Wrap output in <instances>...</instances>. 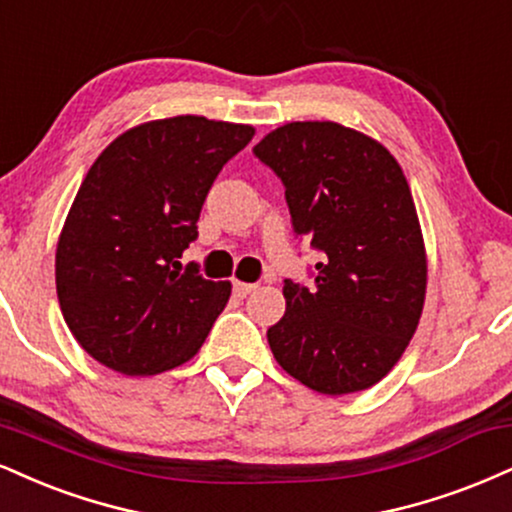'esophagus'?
Wrapping results in <instances>:
<instances>
[{
  "mask_svg": "<svg viewBox=\"0 0 512 512\" xmlns=\"http://www.w3.org/2000/svg\"><path fill=\"white\" fill-rule=\"evenodd\" d=\"M255 283H245V281H236L233 283V293L238 295V298H245V295H250L252 291H255Z\"/></svg>",
  "mask_w": 512,
  "mask_h": 512,
  "instance_id": "34e87169",
  "label": "esophagus"
}]
</instances>
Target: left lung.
Here are the masks:
<instances>
[{
  "instance_id": "left-lung-1",
  "label": "left lung",
  "mask_w": 512,
  "mask_h": 512,
  "mask_svg": "<svg viewBox=\"0 0 512 512\" xmlns=\"http://www.w3.org/2000/svg\"><path fill=\"white\" fill-rule=\"evenodd\" d=\"M255 155L286 186L293 229L322 250L315 286L283 283L267 331L276 362L324 396L379 384L420 324L427 248L408 178L379 140L336 121H291Z\"/></svg>"
}]
</instances>
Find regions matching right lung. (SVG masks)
Wrapping results in <instances>:
<instances>
[{"mask_svg": "<svg viewBox=\"0 0 512 512\" xmlns=\"http://www.w3.org/2000/svg\"><path fill=\"white\" fill-rule=\"evenodd\" d=\"M248 123L181 114L128 128L80 183L57 243L61 315L85 353L126 377L188 362L221 315L231 281L178 257L197 238L221 166L250 143Z\"/></svg>", "mask_w": 512, "mask_h": 512, "instance_id": "add662e5", "label": "right lung"}]
</instances>
